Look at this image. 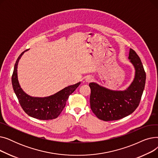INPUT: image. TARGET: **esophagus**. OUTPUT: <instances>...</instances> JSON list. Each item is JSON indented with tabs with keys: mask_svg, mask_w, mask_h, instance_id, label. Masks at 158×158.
Wrapping results in <instances>:
<instances>
[{
	"mask_svg": "<svg viewBox=\"0 0 158 158\" xmlns=\"http://www.w3.org/2000/svg\"><path fill=\"white\" fill-rule=\"evenodd\" d=\"M93 81L92 78L90 77H88L85 79V82H86V83H89V82H91Z\"/></svg>",
	"mask_w": 158,
	"mask_h": 158,
	"instance_id": "34e87169",
	"label": "esophagus"
}]
</instances>
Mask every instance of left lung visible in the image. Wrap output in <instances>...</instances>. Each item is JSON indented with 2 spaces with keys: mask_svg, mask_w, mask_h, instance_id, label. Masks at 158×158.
Masks as SVG:
<instances>
[{
  "mask_svg": "<svg viewBox=\"0 0 158 158\" xmlns=\"http://www.w3.org/2000/svg\"><path fill=\"white\" fill-rule=\"evenodd\" d=\"M128 59L133 65L135 77L124 90H113L90 82V107L97 117L104 121L120 120L133 113L138 106L145 85L146 73L136 52L129 50Z\"/></svg>",
  "mask_w": 158,
  "mask_h": 158,
  "instance_id": "left-lung-1",
  "label": "left lung"
}]
</instances>
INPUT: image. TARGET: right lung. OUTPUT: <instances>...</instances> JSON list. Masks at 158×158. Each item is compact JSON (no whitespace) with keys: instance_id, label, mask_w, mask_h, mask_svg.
<instances>
[{"instance_id":"obj_1","label":"right lung","mask_w":158,"mask_h":158,"mask_svg":"<svg viewBox=\"0 0 158 158\" xmlns=\"http://www.w3.org/2000/svg\"><path fill=\"white\" fill-rule=\"evenodd\" d=\"M23 52L16 60L12 75V85L22 109L30 117L39 120H52L60 114L69 97L81 84V82L69 86L56 94L45 97H34L27 95L20 87L18 80L17 68Z\"/></svg>"}]
</instances>
